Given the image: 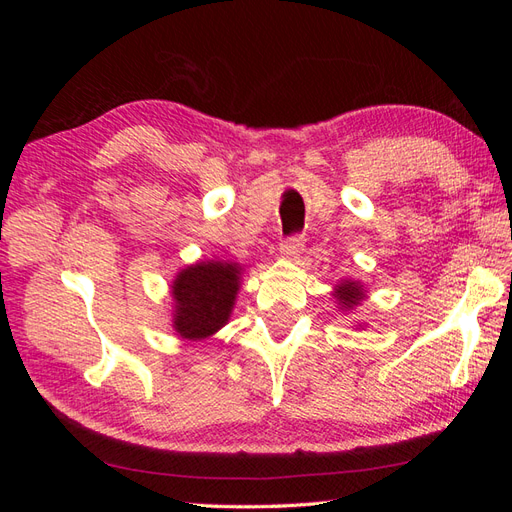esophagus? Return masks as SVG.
Here are the masks:
<instances>
[{"mask_svg":"<svg viewBox=\"0 0 512 512\" xmlns=\"http://www.w3.org/2000/svg\"><path fill=\"white\" fill-rule=\"evenodd\" d=\"M280 254L288 260L299 258L303 254V239L301 237H290L286 241H282L280 245Z\"/></svg>","mask_w":512,"mask_h":512,"instance_id":"34e87169","label":"esophagus"}]
</instances>
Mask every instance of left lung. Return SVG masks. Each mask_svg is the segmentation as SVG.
Wrapping results in <instances>:
<instances>
[{"instance_id":"1","label":"left lung","mask_w":512,"mask_h":512,"mask_svg":"<svg viewBox=\"0 0 512 512\" xmlns=\"http://www.w3.org/2000/svg\"><path fill=\"white\" fill-rule=\"evenodd\" d=\"M333 299L337 303V307L342 309L344 314H352L356 307L363 305V301L367 299V288L361 280H352V277H342V280H337L333 290ZM365 322L356 324V329H363Z\"/></svg>"}]
</instances>
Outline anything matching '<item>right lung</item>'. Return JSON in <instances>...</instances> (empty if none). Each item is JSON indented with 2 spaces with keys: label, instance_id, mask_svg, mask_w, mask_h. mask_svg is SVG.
Segmentation results:
<instances>
[{
  "label": "right lung",
  "instance_id": "add662e5",
  "mask_svg": "<svg viewBox=\"0 0 512 512\" xmlns=\"http://www.w3.org/2000/svg\"><path fill=\"white\" fill-rule=\"evenodd\" d=\"M243 282V267L232 260H198L177 271L170 284L177 337L188 342L203 339L226 327Z\"/></svg>",
  "mask_w": 512,
  "mask_h": 512
}]
</instances>
